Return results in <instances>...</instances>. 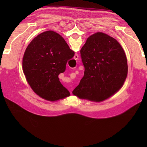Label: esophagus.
<instances>
[{
	"mask_svg": "<svg viewBox=\"0 0 147 147\" xmlns=\"http://www.w3.org/2000/svg\"><path fill=\"white\" fill-rule=\"evenodd\" d=\"M74 59H78V54H76L75 55H74Z\"/></svg>",
	"mask_w": 147,
	"mask_h": 147,
	"instance_id": "1",
	"label": "esophagus"
}]
</instances>
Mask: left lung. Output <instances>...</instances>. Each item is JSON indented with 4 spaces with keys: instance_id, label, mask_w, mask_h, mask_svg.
<instances>
[{
    "instance_id": "obj_1",
    "label": "left lung",
    "mask_w": 147,
    "mask_h": 147,
    "mask_svg": "<svg viewBox=\"0 0 147 147\" xmlns=\"http://www.w3.org/2000/svg\"><path fill=\"white\" fill-rule=\"evenodd\" d=\"M84 75L73 94L79 98L101 102L117 93L128 74L127 59L119 42L102 32L87 39L80 50Z\"/></svg>"
}]
</instances>
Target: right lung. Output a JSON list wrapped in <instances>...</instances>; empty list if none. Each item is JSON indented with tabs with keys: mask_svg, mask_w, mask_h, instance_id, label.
<instances>
[{
	"mask_svg": "<svg viewBox=\"0 0 147 147\" xmlns=\"http://www.w3.org/2000/svg\"><path fill=\"white\" fill-rule=\"evenodd\" d=\"M74 52L60 35L49 30L36 37L24 52L23 70L35 93L45 100L56 101L70 96L58 75L65 71Z\"/></svg>",
	"mask_w": 147,
	"mask_h": 147,
	"instance_id": "1",
	"label": "right lung"
}]
</instances>
